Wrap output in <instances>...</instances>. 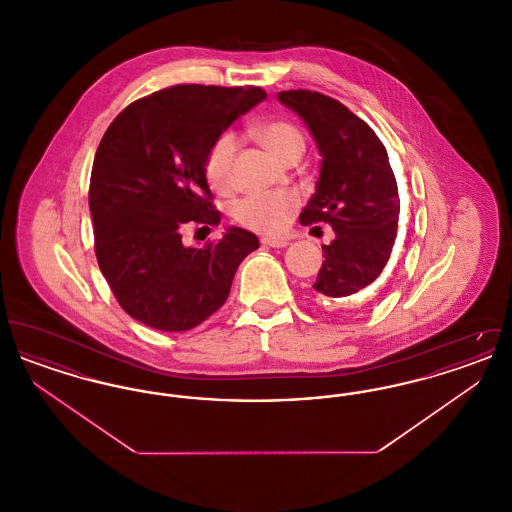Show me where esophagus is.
Returning a JSON list of instances; mask_svg holds the SVG:
<instances>
[{"label":"esophagus","instance_id":"esophagus-1","mask_svg":"<svg viewBox=\"0 0 512 512\" xmlns=\"http://www.w3.org/2000/svg\"><path fill=\"white\" fill-rule=\"evenodd\" d=\"M261 244L265 245V247H286L288 245V240H278V238H261Z\"/></svg>","mask_w":512,"mask_h":512}]
</instances>
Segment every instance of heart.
Listing matches in <instances>:
<instances>
[{
    "label": "heart",
    "mask_w": 512,
    "mask_h": 512,
    "mask_svg": "<svg viewBox=\"0 0 512 512\" xmlns=\"http://www.w3.org/2000/svg\"><path fill=\"white\" fill-rule=\"evenodd\" d=\"M255 138L282 163H292L305 151L303 132L290 121H267L253 128ZM238 138L234 132H222L205 153L203 172L209 186L217 192L232 188V167ZM299 205V197L290 192L245 195L232 207V217L247 230L259 234H278Z\"/></svg>",
    "instance_id": "heart-1"
}]
</instances>
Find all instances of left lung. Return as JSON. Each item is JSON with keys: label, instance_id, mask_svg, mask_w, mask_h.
<instances>
[{"label": "left lung", "instance_id": "left-lung-1", "mask_svg": "<svg viewBox=\"0 0 512 512\" xmlns=\"http://www.w3.org/2000/svg\"><path fill=\"white\" fill-rule=\"evenodd\" d=\"M278 99L309 126L322 155L317 192L299 220L326 222L336 236L322 245L313 290L326 305H345L380 276L397 238L399 192L388 151L338 99L311 90L280 92Z\"/></svg>", "mask_w": 512, "mask_h": 512}]
</instances>
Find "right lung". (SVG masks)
Wrapping results in <instances>:
<instances>
[{
	"mask_svg": "<svg viewBox=\"0 0 512 512\" xmlns=\"http://www.w3.org/2000/svg\"><path fill=\"white\" fill-rule=\"evenodd\" d=\"M265 90L178 84L136 99L99 142L90 213L98 265L122 309L163 332H186L224 305L234 274L259 247L228 228L219 242L182 244L188 222L217 226L203 161Z\"/></svg>",
	"mask_w": 512,
	"mask_h": 512,
	"instance_id": "right-lung-1",
	"label": "right lung"
}]
</instances>
